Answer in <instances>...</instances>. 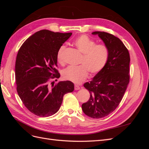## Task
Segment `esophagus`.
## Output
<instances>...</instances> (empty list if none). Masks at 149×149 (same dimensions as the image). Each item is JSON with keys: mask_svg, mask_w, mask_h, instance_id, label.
I'll return each instance as SVG.
<instances>
[{"mask_svg": "<svg viewBox=\"0 0 149 149\" xmlns=\"http://www.w3.org/2000/svg\"><path fill=\"white\" fill-rule=\"evenodd\" d=\"M74 89L75 90H79V89H80V87L78 85H74Z\"/></svg>", "mask_w": 149, "mask_h": 149, "instance_id": "34e87169", "label": "esophagus"}]
</instances>
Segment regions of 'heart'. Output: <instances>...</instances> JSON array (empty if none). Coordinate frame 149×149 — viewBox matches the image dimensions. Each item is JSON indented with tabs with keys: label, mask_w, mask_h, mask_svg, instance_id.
Returning <instances> with one entry per match:
<instances>
[{
	"label": "heart",
	"mask_w": 149,
	"mask_h": 149,
	"mask_svg": "<svg viewBox=\"0 0 149 149\" xmlns=\"http://www.w3.org/2000/svg\"><path fill=\"white\" fill-rule=\"evenodd\" d=\"M74 45L78 51L83 54L79 67L69 66L62 72V77L74 83H81L88 76V71L93 75L96 74L103 69L109 56V50L104 44H97L86 35H81L75 40ZM65 49L63 45L57 53V59L63 64L62 55Z\"/></svg>",
	"instance_id": "obj_1"
}]
</instances>
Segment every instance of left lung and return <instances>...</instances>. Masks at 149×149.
I'll list each match as a JSON object with an SVG mask.
<instances>
[{
  "label": "left lung",
  "mask_w": 149,
  "mask_h": 149,
  "mask_svg": "<svg viewBox=\"0 0 149 149\" xmlns=\"http://www.w3.org/2000/svg\"><path fill=\"white\" fill-rule=\"evenodd\" d=\"M109 50L103 69L84 86L90 93L88 102L82 104L84 113L94 119L110 114L119 104L129 83L130 55L121 40L104 31H94Z\"/></svg>",
  "instance_id": "1"
}]
</instances>
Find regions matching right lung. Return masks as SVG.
<instances>
[{"instance_id":"obj_1","label":"right lung","mask_w":149,"mask_h":149,"mask_svg":"<svg viewBox=\"0 0 149 149\" xmlns=\"http://www.w3.org/2000/svg\"><path fill=\"white\" fill-rule=\"evenodd\" d=\"M71 35L40 30L26 39L18 52L17 91L25 106L36 116L44 118L55 114L65 94L73 91L74 84L70 81L49 85L51 79L60 78L56 69L57 53Z\"/></svg>"}]
</instances>
